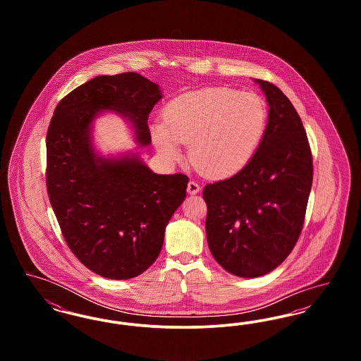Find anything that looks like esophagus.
Here are the masks:
<instances>
[{
  "label": "esophagus",
  "instance_id": "esophagus-1",
  "mask_svg": "<svg viewBox=\"0 0 361 361\" xmlns=\"http://www.w3.org/2000/svg\"><path fill=\"white\" fill-rule=\"evenodd\" d=\"M187 190H188L189 195H196V193L200 192V185L197 183H195V181H189Z\"/></svg>",
  "mask_w": 361,
  "mask_h": 361
}]
</instances>
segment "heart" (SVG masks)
Segmentation results:
<instances>
[{
  "mask_svg": "<svg viewBox=\"0 0 361 361\" xmlns=\"http://www.w3.org/2000/svg\"><path fill=\"white\" fill-rule=\"evenodd\" d=\"M268 127L265 100L252 92L206 87L172 100L164 124L152 126L157 150L168 161L183 157L209 178H227L245 169L264 140Z\"/></svg>",
  "mask_w": 361,
  "mask_h": 361,
  "instance_id": "heart-1",
  "label": "heart"
}]
</instances>
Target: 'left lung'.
I'll return each instance as SVG.
<instances>
[{
	"instance_id": "8db88e82",
	"label": "left lung",
	"mask_w": 361,
	"mask_h": 361,
	"mask_svg": "<svg viewBox=\"0 0 361 361\" xmlns=\"http://www.w3.org/2000/svg\"><path fill=\"white\" fill-rule=\"evenodd\" d=\"M255 81L269 106L264 140L245 169L203 190L212 256L228 274L249 279L288 257L312 184V157L296 109L277 86Z\"/></svg>"
}]
</instances>
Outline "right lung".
I'll return each instance as SVG.
<instances>
[{
    "label": "right lung",
    "instance_id": "right-lung-1",
    "mask_svg": "<svg viewBox=\"0 0 361 361\" xmlns=\"http://www.w3.org/2000/svg\"><path fill=\"white\" fill-rule=\"evenodd\" d=\"M159 86L137 73L99 75L56 105L47 131V192L62 234L87 269L114 280L154 262L165 228L187 196L185 174H157L137 153L102 155L94 121L114 112L130 124L137 147L152 143L149 114Z\"/></svg>",
    "mask_w": 361,
    "mask_h": 361
}]
</instances>
